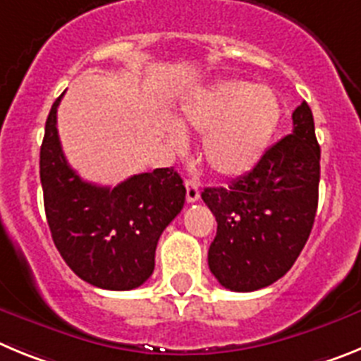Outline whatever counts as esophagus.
<instances>
[{"mask_svg":"<svg viewBox=\"0 0 361 361\" xmlns=\"http://www.w3.org/2000/svg\"><path fill=\"white\" fill-rule=\"evenodd\" d=\"M200 197L199 184L193 180V178H188L186 180V200L188 202H197Z\"/></svg>","mask_w":361,"mask_h":361,"instance_id":"obj_1","label":"esophagus"}]
</instances>
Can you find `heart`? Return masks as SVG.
I'll use <instances>...</instances> for the list:
<instances>
[{"label":"heart","mask_w":361,"mask_h":361,"mask_svg":"<svg viewBox=\"0 0 361 361\" xmlns=\"http://www.w3.org/2000/svg\"><path fill=\"white\" fill-rule=\"evenodd\" d=\"M183 123L204 139V157L212 170L235 177L251 170L262 157L280 123V103L267 86L244 81H222L204 90L183 106ZM173 145L184 137L170 130Z\"/></svg>","instance_id":"1"}]
</instances>
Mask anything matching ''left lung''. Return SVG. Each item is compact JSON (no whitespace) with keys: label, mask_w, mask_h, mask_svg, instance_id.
Instances as JSON below:
<instances>
[{"label":"left lung","mask_w":361,"mask_h":361,"mask_svg":"<svg viewBox=\"0 0 361 361\" xmlns=\"http://www.w3.org/2000/svg\"><path fill=\"white\" fill-rule=\"evenodd\" d=\"M320 146L309 104L293 111V132L228 188H206L216 219L208 264L220 286L250 293L282 279L309 238L318 208Z\"/></svg>","instance_id":"obj_1"}]
</instances>
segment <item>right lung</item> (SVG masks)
Listing matches in <instances>:
<instances>
[{"mask_svg": "<svg viewBox=\"0 0 361 361\" xmlns=\"http://www.w3.org/2000/svg\"><path fill=\"white\" fill-rule=\"evenodd\" d=\"M56 99L44 124L39 177L47 222L66 266L81 280L110 291H130L155 267L162 231L186 200L173 168L126 178L116 188L85 183L66 162L57 133Z\"/></svg>", "mask_w": 361, "mask_h": 361, "instance_id": "1", "label": "right lung"}]
</instances>
